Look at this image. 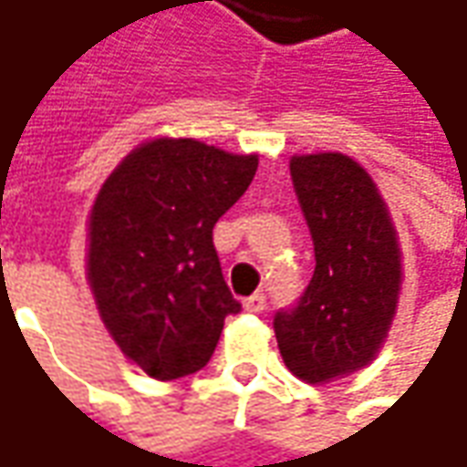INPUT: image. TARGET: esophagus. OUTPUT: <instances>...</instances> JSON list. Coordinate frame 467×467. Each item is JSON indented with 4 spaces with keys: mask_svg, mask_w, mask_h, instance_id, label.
I'll use <instances>...</instances> for the list:
<instances>
[{
    "mask_svg": "<svg viewBox=\"0 0 467 467\" xmlns=\"http://www.w3.org/2000/svg\"><path fill=\"white\" fill-rule=\"evenodd\" d=\"M244 309L252 314H260L267 309V296L265 294H254V296L244 298Z\"/></svg>",
    "mask_w": 467,
    "mask_h": 467,
    "instance_id": "esophagus-1",
    "label": "esophagus"
}]
</instances>
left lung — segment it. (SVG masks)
I'll return each instance as SVG.
<instances>
[{"label":"left lung","mask_w":467,"mask_h":467,"mask_svg":"<svg viewBox=\"0 0 467 467\" xmlns=\"http://www.w3.org/2000/svg\"><path fill=\"white\" fill-rule=\"evenodd\" d=\"M291 179L317 267L273 327L285 367L317 385L367 367L382 348L398 306L400 249L377 184L353 158L294 155Z\"/></svg>","instance_id":"obj_1"}]
</instances>
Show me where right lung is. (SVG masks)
I'll return each mask as SVG.
<instances>
[{
	"label": "right lung",
	"mask_w": 467,
	"mask_h": 467,
	"mask_svg": "<svg viewBox=\"0 0 467 467\" xmlns=\"http://www.w3.org/2000/svg\"><path fill=\"white\" fill-rule=\"evenodd\" d=\"M257 173V155L150 140L119 163L90 210L88 283L121 353L153 379L205 367L242 312L213 228Z\"/></svg>",
	"instance_id": "obj_1"
}]
</instances>
